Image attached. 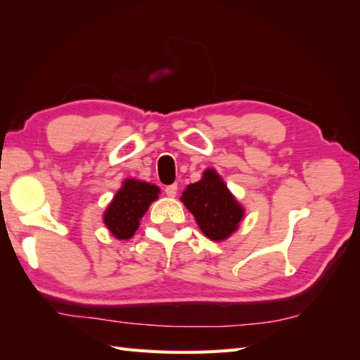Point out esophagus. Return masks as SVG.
I'll return each instance as SVG.
<instances>
[{
    "mask_svg": "<svg viewBox=\"0 0 360 360\" xmlns=\"http://www.w3.org/2000/svg\"><path fill=\"white\" fill-rule=\"evenodd\" d=\"M177 189H179L177 185L174 183V185H169V186L165 188V193H166L167 197H175V195H177Z\"/></svg>",
    "mask_w": 360,
    "mask_h": 360,
    "instance_id": "esophagus-1",
    "label": "esophagus"
}]
</instances>
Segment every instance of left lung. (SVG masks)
Segmentation results:
<instances>
[{
  "label": "left lung",
  "mask_w": 360,
  "mask_h": 360,
  "mask_svg": "<svg viewBox=\"0 0 360 360\" xmlns=\"http://www.w3.org/2000/svg\"><path fill=\"white\" fill-rule=\"evenodd\" d=\"M180 200L194 215L202 233L214 242L229 238L245 217V207L214 167H207L200 180L188 185Z\"/></svg>",
  "instance_id": "8db88e82"
}]
</instances>
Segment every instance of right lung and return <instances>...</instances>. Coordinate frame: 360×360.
<instances>
[{"mask_svg":"<svg viewBox=\"0 0 360 360\" xmlns=\"http://www.w3.org/2000/svg\"><path fill=\"white\" fill-rule=\"evenodd\" d=\"M160 188L148 181L126 179L108 205L103 221L118 240H127L140 226V220L149 206L155 202Z\"/></svg>","mask_w":360,"mask_h":360,"instance_id":"right-lung-1","label":"right lung"}]
</instances>
